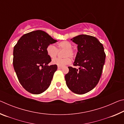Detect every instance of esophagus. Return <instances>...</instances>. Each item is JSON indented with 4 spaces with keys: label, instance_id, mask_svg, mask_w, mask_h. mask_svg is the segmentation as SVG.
<instances>
[{
    "label": "esophagus",
    "instance_id": "1",
    "mask_svg": "<svg viewBox=\"0 0 124 124\" xmlns=\"http://www.w3.org/2000/svg\"><path fill=\"white\" fill-rule=\"evenodd\" d=\"M57 68H58V69H59V70H61V69H62L63 68V67H60V66H58Z\"/></svg>",
    "mask_w": 124,
    "mask_h": 124
}]
</instances>
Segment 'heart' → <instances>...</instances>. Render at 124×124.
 I'll return each mask as SVG.
<instances>
[{
    "label": "heart",
    "instance_id": "1",
    "mask_svg": "<svg viewBox=\"0 0 124 124\" xmlns=\"http://www.w3.org/2000/svg\"><path fill=\"white\" fill-rule=\"evenodd\" d=\"M58 50H64L63 58H56L52 61V63L57 65L58 66L64 67L65 65L70 64L71 63L70 57H73L75 55V51L72 49V44L68 41H62L57 44ZM58 50L54 46L49 45L46 47V52L47 55L51 59L56 58L58 54ZM69 57H68V56Z\"/></svg>",
    "mask_w": 124,
    "mask_h": 124
}]
</instances>
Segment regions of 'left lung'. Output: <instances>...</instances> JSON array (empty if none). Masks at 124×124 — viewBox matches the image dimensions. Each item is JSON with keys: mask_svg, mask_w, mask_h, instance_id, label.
<instances>
[{"mask_svg": "<svg viewBox=\"0 0 124 124\" xmlns=\"http://www.w3.org/2000/svg\"><path fill=\"white\" fill-rule=\"evenodd\" d=\"M78 45L73 65L65 75L67 86L75 93L84 94L92 90L99 81L106 60L103 46L95 37L81 34L71 39Z\"/></svg>", "mask_w": 124, "mask_h": 124, "instance_id": "obj_1", "label": "left lung"}]
</instances>
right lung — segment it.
<instances>
[{
  "label": "right lung",
  "instance_id": "right-lung-1",
  "mask_svg": "<svg viewBox=\"0 0 124 124\" xmlns=\"http://www.w3.org/2000/svg\"><path fill=\"white\" fill-rule=\"evenodd\" d=\"M57 41L47 33L37 30L22 35L14 46L15 71L23 87L30 93H43L51 84L57 66H48L51 59L46 50Z\"/></svg>",
  "mask_w": 124,
  "mask_h": 124
}]
</instances>
